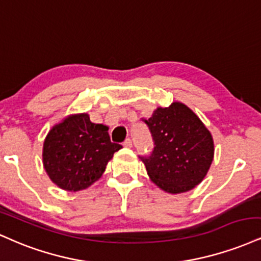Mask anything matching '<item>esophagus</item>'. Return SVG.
Instances as JSON below:
<instances>
[{
    "instance_id": "34e87169",
    "label": "esophagus",
    "mask_w": 261,
    "mask_h": 261,
    "mask_svg": "<svg viewBox=\"0 0 261 261\" xmlns=\"http://www.w3.org/2000/svg\"><path fill=\"white\" fill-rule=\"evenodd\" d=\"M132 144H133V143H132V139H130V138H127V139L124 140L123 146H125V148H130Z\"/></svg>"
}]
</instances>
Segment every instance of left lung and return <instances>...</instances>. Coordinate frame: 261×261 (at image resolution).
Listing matches in <instances>:
<instances>
[{"label": "left lung", "mask_w": 261, "mask_h": 261, "mask_svg": "<svg viewBox=\"0 0 261 261\" xmlns=\"http://www.w3.org/2000/svg\"><path fill=\"white\" fill-rule=\"evenodd\" d=\"M154 140V150L140 158L150 179L171 194L197 187L214 160V139L200 118L185 103L158 107L144 121Z\"/></svg>", "instance_id": "1"}]
</instances>
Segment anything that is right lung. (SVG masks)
<instances>
[{"mask_svg": "<svg viewBox=\"0 0 261 261\" xmlns=\"http://www.w3.org/2000/svg\"><path fill=\"white\" fill-rule=\"evenodd\" d=\"M109 127L75 113L55 124L42 146V164L50 179L63 191L87 189L102 176L113 154L122 148L112 143Z\"/></svg>", "mask_w": 261, "mask_h": 261, "instance_id": "obj_1", "label": "right lung"}]
</instances>
